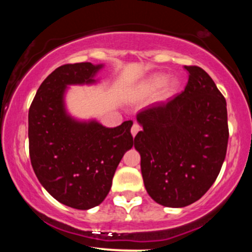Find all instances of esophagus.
Returning a JSON list of instances; mask_svg holds the SVG:
<instances>
[{
    "label": "esophagus",
    "instance_id": "esophagus-1",
    "mask_svg": "<svg viewBox=\"0 0 252 252\" xmlns=\"http://www.w3.org/2000/svg\"><path fill=\"white\" fill-rule=\"evenodd\" d=\"M140 126H138L137 123H134V126H132V128H131V135H132V137H135L136 136V134H137L138 131H140Z\"/></svg>",
    "mask_w": 252,
    "mask_h": 252
}]
</instances>
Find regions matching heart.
I'll return each instance as SVG.
<instances>
[{"label": "heart", "mask_w": 252, "mask_h": 252, "mask_svg": "<svg viewBox=\"0 0 252 252\" xmlns=\"http://www.w3.org/2000/svg\"><path fill=\"white\" fill-rule=\"evenodd\" d=\"M179 89V82L176 78H168L164 73H155L141 85V94H152L158 91V100L163 102V100L169 99L176 94Z\"/></svg>", "instance_id": "b5f03b06"}]
</instances>
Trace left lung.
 Masks as SVG:
<instances>
[{
  "label": "left lung",
  "mask_w": 252,
  "mask_h": 252,
  "mask_svg": "<svg viewBox=\"0 0 252 252\" xmlns=\"http://www.w3.org/2000/svg\"><path fill=\"white\" fill-rule=\"evenodd\" d=\"M189 83L167 104L140 112L135 137L144 187L166 207H185L216 181L228 141L226 100L209 74L184 66Z\"/></svg>",
  "instance_id": "obj_1"
}]
</instances>
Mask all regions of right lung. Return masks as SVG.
Segmentation results:
<instances>
[{"mask_svg": "<svg viewBox=\"0 0 252 252\" xmlns=\"http://www.w3.org/2000/svg\"><path fill=\"white\" fill-rule=\"evenodd\" d=\"M104 63L63 65L43 80L28 112L32 167L50 194L66 206L90 210L108 195L123 155L135 140L131 121L106 128L67 111L71 85H94Z\"/></svg>", "mask_w": 252, "mask_h": 252, "instance_id": "right-lung-1", "label": "right lung"}]
</instances>
